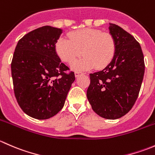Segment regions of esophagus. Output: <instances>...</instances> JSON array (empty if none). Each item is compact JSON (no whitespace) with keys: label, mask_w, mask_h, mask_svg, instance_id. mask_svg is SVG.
<instances>
[{"label":"esophagus","mask_w":155,"mask_h":155,"mask_svg":"<svg viewBox=\"0 0 155 155\" xmlns=\"http://www.w3.org/2000/svg\"><path fill=\"white\" fill-rule=\"evenodd\" d=\"M80 74H83V73H82V72H81V71H76V72H75V76H76V77H77V76H79V75H80Z\"/></svg>","instance_id":"34e87169"}]
</instances>
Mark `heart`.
<instances>
[{
  "mask_svg": "<svg viewBox=\"0 0 155 155\" xmlns=\"http://www.w3.org/2000/svg\"><path fill=\"white\" fill-rule=\"evenodd\" d=\"M115 49V39L109 33L91 28L74 31L69 39L61 37L55 45L58 55L66 63H73L82 53L85 57L72 64L80 70L106 68L114 58Z\"/></svg>",
  "mask_w": 155,
  "mask_h": 155,
  "instance_id": "b5f03b06",
  "label": "heart"
}]
</instances>
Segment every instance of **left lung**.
I'll list each match as a JSON object with an SVG mask.
<instances>
[{"label":"left lung","instance_id":"8db88e82","mask_svg":"<svg viewBox=\"0 0 155 155\" xmlns=\"http://www.w3.org/2000/svg\"><path fill=\"white\" fill-rule=\"evenodd\" d=\"M116 49L114 58L99 72L91 73L87 97L98 115L117 119L134 107L143 80L144 56L135 38L115 24L109 23Z\"/></svg>","mask_w":155,"mask_h":155}]
</instances>
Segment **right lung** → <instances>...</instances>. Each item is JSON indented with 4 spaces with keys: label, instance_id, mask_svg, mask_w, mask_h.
Segmentation results:
<instances>
[{
    "label": "right lung",
    "instance_id": "right-lung-1",
    "mask_svg": "<svg viewBox=\"0 0 155 155\" xmlns=\"http://www.w3.org/2000/svg\"><path fill=\"white\" fill-rule=\"evenodd\" d=\"M60 28L43 26L18 40L11 63L15 97L25 113L48 119L64 105L74 72L61 62L55 44Z\"/></svg>",
    "mask_w": 155,
    "mask_h": 155
}]
</instances>
